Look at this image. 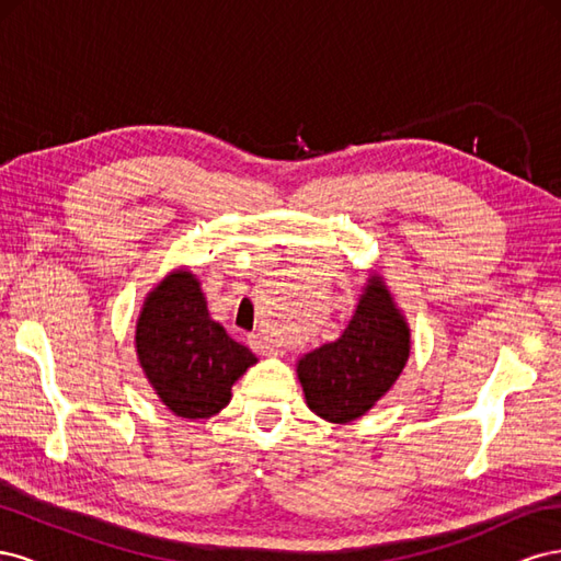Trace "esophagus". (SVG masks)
<instances>
[{
  "mask_svg": "<svg viewBox=\"0 0 561 561\" xmlns=\"http://www.w3.org/2000/svg\"><path fill=\"white\" fill-rule=\"evenodd\" d=\"M250 346L262 355H283V351L276 344H271L264 334H250Z\"/></svg>",
  "mask_w": 561,
  "mask_h": 561,
  "instance_id": "34e87169",
  "label": "esophagus"
}]
</instances>
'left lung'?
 Here are the masks:
<instances>
[{"label": "left lung", "mask_w": 561, "mask_h": 561, "mask_svg": "<svg viewBox=\"0 0 561 561\" xmlns=\"http://www.w3.org/2000/svg\"><path fill=\"white\" fill-rule=\"evenodd\" d=\"M410 358V328L381 276H369L344 334L304 355L297 377L309 410L348 423L386 396Z\"/></svg>", "instance_id": "8db88e82"}]
</instances>
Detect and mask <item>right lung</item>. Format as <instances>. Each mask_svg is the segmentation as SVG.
Segmentation results:
<instances>
[{
  "label": "right lung",
  "instance_id": "add662e5",
  "mask_svg": "<svg viewBox=\"0 0 561 561\" xmlns=\"http://www.w3.org/2000/svg\"><path fill=\"white\" fill-rule=\"evenodd\" d=\"M135 348L151 388L182 419H208L225 410L231 386L257 363L210 318L198 278L182 268L147 295Z\"/></svg>",
  "mask_w": 561,
  "mask_h": 561
}]
</instances>
